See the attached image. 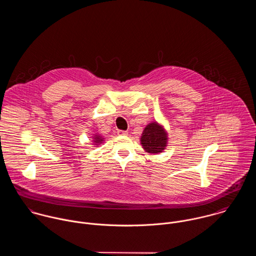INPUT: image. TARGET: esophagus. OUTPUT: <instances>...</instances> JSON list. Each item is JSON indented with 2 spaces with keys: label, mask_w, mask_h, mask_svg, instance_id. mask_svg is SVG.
<instances>
[{
  "label": "esophagus",
  "mask_w": 256,
  "mask_h": 256,
  "mask_svg": "<svg viewBox=\"0 0 256 256\" xmlns=\"http://www.w3.org/2000/svg\"><path fill=\"white\" fill-rule=\"evenodd\" d=\"M117 134H118L119 136H126V135H128V132H127V131H124V130H118V131H117Z\"/></svg>",
  "instance_id": "1"
}]
</instances>
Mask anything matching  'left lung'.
Instances as JSON below:
<instances>
[{"label": "left lung", "mask_w": 256, "mask_h": 256, "mask_svg": "<svg viewBox=\"0 0 256 256\" xmlns=\"http://www.w3.org/2000/svg\"><path fill=\"white\" fill-rule=\"evenodd\" d=\"M166 133L156 123H150L143 131L141 137V143L148 152L158 154L164 150L166 146Z\"/></svg>", "instance_id": "1"}]
</instances>
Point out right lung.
Returning <instances> with one entry per match:
<instances>
[{"label":"right lung","mask_w":256,"mask_h":256,"mask_svg":"<svg viewBox=\"0 0 256 256\" xmlns=\"http://www.w3.org/2000/svg\"><path fill=\"white\" fill-rule=\"evenodd\" d=\"M100 141H102V139L100 137L96 136V142H98H98H100Z\"/></svg>","instance_id":"add662e5"}]
</instances>
